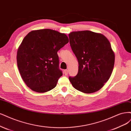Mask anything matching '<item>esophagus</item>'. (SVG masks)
I'll use <instances>...</instances> for the list:
<instances>
[{
  "instance_id": "1",
  "label": "esophagus",
  "mask_w": 131,
  "mask_h": 131,
  "mask_svg": "<svg viewBox=\"0 0 131 131\" xmlns=\"http://www.w3.org/2000/svg\"><path fill=\"white\" fill-rule=\"evenodd\" d=\"M64 73L66 75H67L68 73V70H64Z\"/></svg>"
}]
</instances>
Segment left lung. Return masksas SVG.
Segmentation results:
<instances>
[{"label":"left lung","instance_id":"obj_1","mask_svg":"<svg viewBox=\"0 0 131 131\" xmlns=\"http://www.w3.org/2000/svg\"><path fill=\"white\" fill-rule=\"evenodd\" d=\"M70 44L79 62L77 75L69 79L72 85L86 94L102 88L111 77L115 54L104 35L85 30L69 34Z\"/></svg>","mask_w":131,"mask_h":131}]
</instances>
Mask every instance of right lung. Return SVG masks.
I'll return each mask as SVG.
<instances>
[{
    "label": "right lung",
    "instance_id": "obj_1",
    "mask_svg": "<svg viewBox=\"0 0 131 131\" xmlns=\"http://www.w3.org/2000/svg\"><path fill=\"white\" fill-rule=\"evenodd\" d=\"M68 42L65 34L48 29L33 30L23 39L17 50V66L32 91L45 93L56 86L63 74L57 51Z\"/></svg>",
    "mask_w": 131,
    "mask_h": 131
}]
</instances>
